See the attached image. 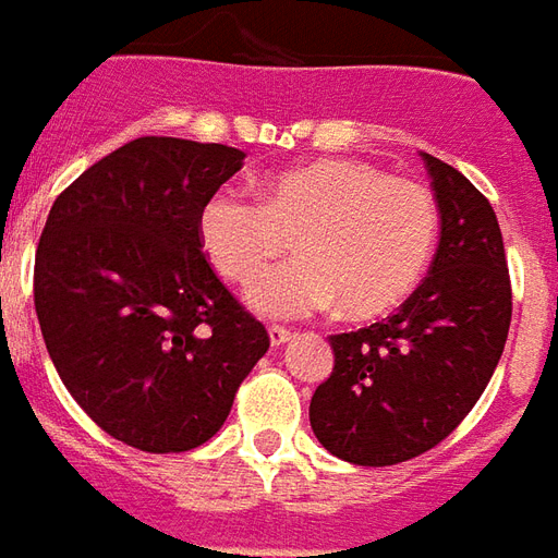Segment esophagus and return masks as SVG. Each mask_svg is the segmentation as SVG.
Returning <instances> with one entry per match:
<instances>
[{"label":"esophagus","mask_w":558,"mask_h":558,"mask_svg":"<svg viewBox=\"0 0 558 558\" xmlns=\"http://www.w3.org/2000/svg\"><path fill=\"white\" fill-rule=\"evenodd\" d=\"M267 332H270V344H274V348H279V344H284V341L291 339V329L288 327H276L274 324Z\"/></svg>","instance_id":"obj_1"}]
</instances>
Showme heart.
Wrapping results in <instances>:
<instances>
[{"label": "heart", "instance_id": "b5f03b06", "mask_svg": "<svg viewBox=\"0 0 558 558\" xmlns=\"http://www.w3.org/2000/svg\"><path fill=\"white\" fill-rule=\"evenodd\" d=\"M437 202L425 184L344 157L291 166L258 181V198L222 186L198 210L207 262L234 284L252 279L291 246L303 252L250 291L270 318H296L341 303L372 318L413 291L437 243Z\"/></svg>", "mask_w": 558, "mask_h": 558}]
</instances>
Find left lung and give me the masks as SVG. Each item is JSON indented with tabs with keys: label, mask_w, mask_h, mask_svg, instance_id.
Wrapping results in <instances>:
<instances>
[{
	"label": "left lung",
	"mask_w": 558,
	"mask_h": 558,
	"mask_svg": "<svg viewBox=\"0 0 558 558\" xmlns=\"http://www.w3.org/2000/svg\"><path fill=\"white\" fill-rule=\"evenodd\" d=\"M422 160L440 207L428 276L396 315L329 336L336 365L308 404L320 446L360 466H392L446 440L490 384L511 324L494 207L449 162Z\"/></svg>",
	"instance_id": "8db88e82"
}]
</instances>
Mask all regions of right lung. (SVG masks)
Here are the masks:
<instances>
[{"mask_svg":"<svg viewBox=\"0 0 558 558\" xmlns=\"http://www.w3.org/2000/svg\"><path fill=\"white\" fill-rule=\"evenodd\" d=\"M217 142L142 136L85 169L35 252V312L73 401L140 451H190L270 348L219 282L198 210L243 166Z\"/></svg>","mask_w":558,"mask_h":558,"instance_id":"1","label":"right lung"}]
</instances>
